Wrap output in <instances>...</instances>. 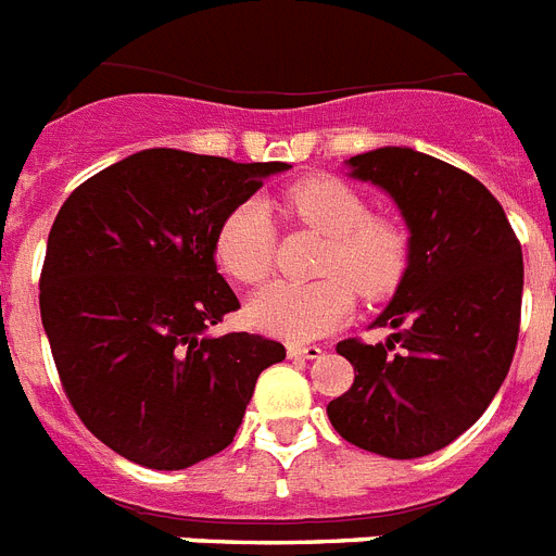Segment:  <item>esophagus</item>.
I'll use <instances>...</instances> for the list:
<instances>
[{"mask_svg": "<svg viewBox=\"0 0 556 556\" xmlns=\"http://www.w3.org/2000/svg\"><path fill=\"white\" fill-rule=\"evenodd\" d=\"M288 356L291 359H319L323 349L319 345H288Z\"/></svg>", "mask_w": 556, "mask_h": 556, "instance_id": "1", "label": "esophagus"}]
</instances>
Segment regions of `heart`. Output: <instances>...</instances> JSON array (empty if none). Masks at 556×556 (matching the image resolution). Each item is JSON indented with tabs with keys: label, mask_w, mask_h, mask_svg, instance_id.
<instances>
[{
	"label": "heart",
	"mask_w": 556,
	"mask_h": 556,
	"mask_svg": "<svg viewBox=\"0 0 556 556\" xmlns=\"http://www.w3.org/2000/svg\"><path fill=\"white\" fill-rule=\"evenodd\" d=\"M288 207L328 237L317 282L277 279L256 293L248 314L265 333L291 342L317 340L354 311V292L380 300L403 279L405 233L371 207L359 191L333 176H308L288 191ZM216 265L242 286H256L274 263V223L263 200H245L223 216L214 233Z\"/></svg>",
	"instance_id": "heart-1"
}]
</instances>
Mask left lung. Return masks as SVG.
Segmentation results:
<instances>
[{
  "mask_svg": "<svg viewBox=\"0 0 556 556\" xmlns=\"http://www.w3.org/2000/svg\"><path fill=\"white\" fill-rule=\"evenodd\" d=\"M349 176L394 200L408 260L371 325L386 342L342 340L354 386L328 403L342 440L380 457L414 459L457 440L482 417L511 368L522 302V251L482 182L414 148H377Z\"/></svg>",
  "mask_w": 556,
  "mask_h": 556,
  "instance_id": "1",
  "label": "left lung"
}]
</instances>
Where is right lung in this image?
<instances>
[{
  "label": "right lung",
  "instance_id": "obj_1",
  "mask_svg": "<svg viewBox=\"0 0 556 556\" xmlns=\"http://www.w3.org/2000/svg\"><path fill=\"white\" fill-rule=\"evenodd\" d=\"M286 162L148 148L83 182L48 233L39 311L67 400L119 457L179 471L228 448L256 377L286 359L239 308L214 233Z\"/></svg>",
  "mask_w": 556,
  "mask_h": 556
}]
</instances>
